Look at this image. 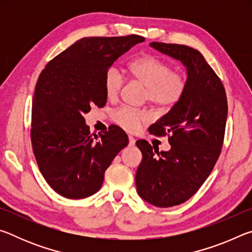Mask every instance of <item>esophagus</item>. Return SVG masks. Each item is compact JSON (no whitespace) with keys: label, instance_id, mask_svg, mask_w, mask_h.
<instances>
[{"label":"esophagus","instance_id":"esophagus-1","mask_svg":"<svg viewBox=\"0 0 252 252\" xmlns=\"http://www.w3.org/2000/svg\"><path fill=\"white\" fill-rule=\"evenodd\" d=\"M135 144V139L132 135H129V146H134Z\"/></svg>","mask_w":252,"mask_h":252}]
</instances>
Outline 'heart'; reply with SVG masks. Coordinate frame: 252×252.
I'll list each match as a JSON object with an SVG mask.
<instances>
[{"instance_id":"1","label":"heart","mask_w":252,"mask_h":252,"mask_svg":"<svg viewBox=\"0 0 252 252\" xmlns=\"http://www.w3.org/2000/svg\"><path fill=\"white\" fill-rule=\"evenodd\" d=\"M127 76L146 87V99L160 110H168L177 105L186 95L189 87L187 75L174 71L172 66L155 55H142L127 65ZM126 78L116 66L106 70L103 78L105 96L116 100L120 94ZM113 120L127 131L138 130L150 120L147 111L133 110L127 106L114 111Z\"/></svg>"}]
</instances>
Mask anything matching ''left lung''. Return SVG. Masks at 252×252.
Masks as SVG:
<instances>
[{
  "label": "left lung",
  "mask_w": 252,
  "mask_h": 252,
  "mask_svg": "<svg viewBox=\"0 0 252 252\" xmlns=\"http://www.w3.org/2000/svg\"><path fill=\"white\" fill-rule=\"evenodd\" d=\"M152 48L183 63L188 91L177 105L150 126V133L168 135L171 149L161 151L146 140L136 141L142 161L135 174L140 197L156 207L186 202L211 173L223 144L228 103L219 76L198 50L152 42Z\"/></svg>",
  "instance_id": "1"
}]
</instances>
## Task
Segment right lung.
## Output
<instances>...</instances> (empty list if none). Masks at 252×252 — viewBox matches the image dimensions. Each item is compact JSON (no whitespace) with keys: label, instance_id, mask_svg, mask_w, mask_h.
Instances as JSON below:
<instances>
[{"label":"right lung","instance_id":"obj_1","mask_svg":"<svg viewBox=\"0 0 252 252\" xmlns=\"http://www.w3.org/2000/svg\"><path fill=\"white\" fill-rule=\"evenodd\" d=\"M143 41L135 34L83 37L42 70L33 96L32 148L42 176L62 197L82 199L99 191L105 170L129 143L117 126L91 134L84 114L105 105L106 70Z\"/></svg>","mask_w":252,"mask_h":252}]
</instances>
